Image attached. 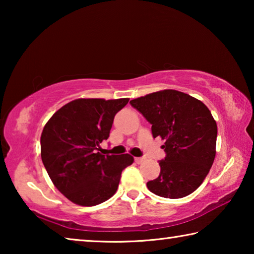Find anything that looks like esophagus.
Returning <instances> with one entry per match:
<instances>
[{
  "instance_id": "obj_1",
  "label": "esophagus",
  "mask_w": 254,
  "mask_h": 254,
  "mask_svg": "<svg viewBox=\"0 0 254 254\" xmlns=\"http://www.w3.org/2000/svg\"><path fill=\"white\" fill-rule=\"evenodd\" d=\"M134 161L140 165V163H142L144 161V158H134Z\"/></svg>"
}]
</instances>
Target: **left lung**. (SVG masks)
Masks as SVG:
<instances>
[{"label": "left lung", "instance_id": "left-lung-1", "mask_svg": "<svg viewBox=\"0 0 254 254\" xmlns=\"http://www.w3.org/2000/svg\"><path fill=\"white\" fill-rule=\"evenodd\" d=\"M151 124L153 137L165 140L160 175L147 183L165 198L191 194L209 173L215 158L217 126L203 102L188 94L165 89L130 101Z\"/></svg>", "mask_w": 254, "mask_h": 254}]
</instances>
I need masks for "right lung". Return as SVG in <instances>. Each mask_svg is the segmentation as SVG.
<instances>
[{
  "mask_svg": "<svg viewBox=\"0 0 254 254\" xmlns=\"http://www.w3.org/2000/svg\"><path fill=\"white\" fill-rule=\"evenodd\" d=\"M128 98L105 101L79 98L64 105L51 117L41 133V159L56 188L72 203L95 206L111 198L124 168L132 165L130 154H102L115 114Z\"/></svg>",
  "mask_w": 254,
  "mask_h": 254,
  "instance_id": "add662e5",
  "label": "right lung"
}]
</instances>
